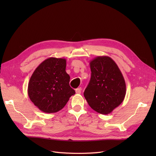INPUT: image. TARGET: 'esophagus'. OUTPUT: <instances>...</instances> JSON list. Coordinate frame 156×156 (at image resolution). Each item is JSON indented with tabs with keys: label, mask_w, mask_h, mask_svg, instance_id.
<instances>
[{
	"label": "esophagus",
	"mask_w": 156,
	"mask_h": 156,
	"mask_svg": "<svg viewBox=\"0 0 156 156\" xmlns=\"http://www.w3.org/2000/svg\"><path fill=\"white\" fill-rule=\"evenodd\" d=\"M81 90H82V88L81 87H79L75 90V92H76V94H81Z\"/></svg>",
	"instance_id": "esophagus-1"
}]
</instances>
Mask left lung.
<instances>
[{"label":"left lung","instance_id":"1","mask_svg":"<svg viewBox=\"0 0 156 156\" xmlns=\"http://www.w3.org/2000/svg\"><path fill=\"white\" fill-rule=\"evenodd\" d=\"M91 78L84 96L93 110L108 115L124 101L126 93L124 78L116 62L107 56L90 62Z\"/></svg>","mask_w":156,"mask_h":156}]
</instances>
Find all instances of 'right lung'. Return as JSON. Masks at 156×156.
<instances>
[{
  "label": "right lung",
  "instance_id": "right-lung-1",
  "mask_svg": "<svg viewBox=\"0 0 156 156\" xmlns=\"http://www.w3.org/2000/svg\"><path fill=\"white\" fill-rule=\"evenodd\" d=\"M66 67L65 58L50 57L33 72L28 84V95L42 112L59 111L75 94L69 84L70 77L66 72Z\"/></svg>",
  "mask_w": 156,
  "mask_h": 156
}]
</instances>
